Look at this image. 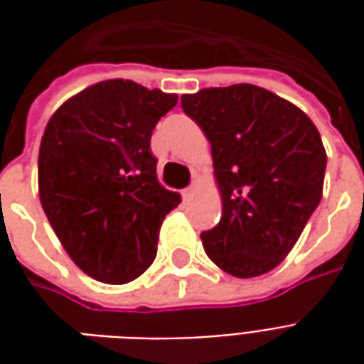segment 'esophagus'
<instances>
[{"instance_id":"esophagus-1","label":"esophagus","mask_w":364,"mask_h":364,"mask_svg":"<svg viewBox=\"0 0 364 364\" xmlns=\"http://www.w3.org/2000/svg\"><path fill=\"white\" fill-rule=\"evenodd\" d=\"M181 195L185 200H191V198L195 197V187H187V189H183Z\"/></svg>"}]
</instances>
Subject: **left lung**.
<instances>
[{"instance_id":"left-lung-1","label":"left lung","mask_w":364,"mask_h":364,"mask_svg":"<svg viewBox=\"0 0 364 364\" xmlns=\"http://www.w3.org/2000/svg\"><path fill=\"white\" fill-rule=\"evenodd\" d=\"M183 111L213 146L222 198L218 226L200 234L206 255L250 279L281 263L320 205L326 148L296 105L252 83L181 97Z\"/></svg>"}]
</instances>
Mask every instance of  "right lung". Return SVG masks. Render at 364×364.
Listing matches in <instances>:
<instances>
[{"label":"right lung","instance_id":"obj_1","mask_svg":"<svg viewBox=\"0 0 364 364\" xmlns=\"http://www.w3.org/2000/svg\"><path fill=\"white\" fill-rule=\"evenodd\" d=\"M175 93L105 80L60 105L38 150V197L83 273L127 284L150 267L161 222L181 195L158 179L150 138Z\"/></svg>","mask_w":364,"mask_h":364}]
</instances>
